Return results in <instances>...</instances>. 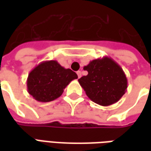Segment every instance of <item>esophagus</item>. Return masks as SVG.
Segmentation results:
<instances>
[{
	"label": "esophagus",
	"instance_id": "esophagus-1",
	"mask_svg": "<svg viewBox=\"0 0 151 151\" xmlns=\"http://www.w3.org/2000/svg\"><path fill=\"white\" fill-rule=\"evenodd\" d=\"M77 74H78V78H80L82 77V72H81V71H78V72H77Z\"/></svg>",
	"mask_w": 151,
	"mask_h": 151
}]
</instances>
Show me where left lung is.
Masks as SVG:
<instances>
[{
	"mask_svg": "<svg viewBox=\"0 0 151 151\" xmlns=\"http://www.w3.org/2000/svg\"><path fill=\"white\" fill-rule=\"evenodd\" d=\"M84 70L86 76L78 79L88 98L101 106H109L120 100L126 92L128 81L122 68L111 57L93 60Z\"/></svg>",
	"mask_w": 151,
	"mask_h": 151,
	"instance_id": "8db88e82",
	"label": "left lung"
}]
</instances>
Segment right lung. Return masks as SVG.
<instances>
[{
  "label": "right lung",
  "mask_w": 151,
  "mask_h": 151,
  "mask_svg": "<svg viewBox=\"0 0 151 151\" xmlns=\"http://www.w3.org/2000/svg\"><path fill=\"white\" fill-rule=\"evenodd\" d=\"M77 78L75 72L62 67L56 60H46L28 74L27 91L39 102L53 101L62 95L70 82Z\"/></svg>",
  "instance_id": "obj_1"
}]
</instances>
